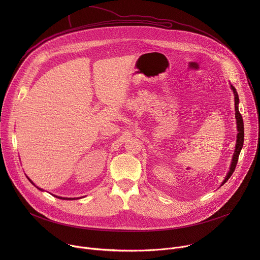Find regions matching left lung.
<instances>
[{"label": "left lung", "mask_w": 260, "mask_h": 260, "mask_svg": "<svg viewBox=\"0 0 260 260\" xmlns=\"http://www.w3.org/2000/svg\"><path fill=\"white\" fill-rule=\"evenodd\" d=\"M232 86V89L235 93V109H236V119H237V124H238V136H237V144H236V150H235V153H234V157H233V161H232V166H231V169H230V172L225 178V180L222 182V184H224L230 178L231 176L233 175V173L235 172V169L237 167V164H238V160H239V155H240V152H241V149L243 147V143H244V122H243V118H242V115L240 113L239 111V95H238V92L235 88V86L231 85Z\"/></svg>", "instance_id": "left-lung-1"}]
</instances>
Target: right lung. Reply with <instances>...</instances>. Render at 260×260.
Segmentation results:
<instances>
[{"label": "right lung", "instance_id": "add662e5", "mask_svg": "<svg viewBox=\"0 0 260 260\" xmlns=\"http://www.w3.org/2000/svg\"><path fill=\"white\" fill-rule=\"evenodd\" d=\"M28 179V178H27ZM29 180V179H28ZM30 181V180H29ZM30 183H32L31 181H30ZM34 184V183H32ZM37 188H38V187H37ZM40 189V188H39ZM40 190H42V189H40ZM56 198H58V199H60V200H74V199H68V198H59V197H56Z\"/></svg>", "mask_w": 260, "mask_h": 260}]
</instances>
